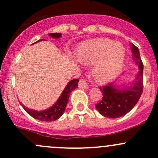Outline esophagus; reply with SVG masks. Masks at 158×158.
<instances>
[{
  "label": "esophagus",
  "mask_w": 158,
  "mask_h": 158,
  "mask_svg": "<svg viewBox=\"0 0 158 158\" xmlns=\"http://www.w3.org/2000/svg\"><path fill=\"white\" fill-rule=\"evenodd\" d=\"M79 88L80 89H88L89 88V85H87V82L85 81V79H80L79 82Z\"/></svg>",
  "instance_id": "34e87169"
}]
</instances>
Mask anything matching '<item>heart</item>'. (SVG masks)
<instances>
[{
  "label": "heart",
  "instance_id": "heart-1",
  "mask_svg": "<svg viewBox=\"0 0 158 158\" xmlns=\"http://www.w3.org/2000/svg\"><path fill=\"white\" fill-rule=\"evenodd\" d=\"M76 54L83 64H94V77L100 82L114 79L122 70L125 60L124 47L106 38L83 43L78 47Z\"/></svg>",
  "mask_w": 158,
  "mask_h": 158
}]
</instances>
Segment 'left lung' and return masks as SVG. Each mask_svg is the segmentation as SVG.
Listing matches in <instances>:
<instances>
[{
	"mask_svg": "<svg viewBox=\"0 0 158 158\" xmlns=\"http://www.w3.org/2000/svg\"><path fill=\"white\" fill-rule=\"evenodd\" d=\"M131 50L135 63L139 67V72L133 83L124 89H117L111 82L99 88L103 97L95 107L102 115L106 118H116L126 114L135 107L142 94L144 65L138 47L132 44Z\"/></svg>",
	"mask_w": 158,
	"mask_h": 158,
	"instance_id": "8db88e82",
	"label": "left lung"
}]
</instances>
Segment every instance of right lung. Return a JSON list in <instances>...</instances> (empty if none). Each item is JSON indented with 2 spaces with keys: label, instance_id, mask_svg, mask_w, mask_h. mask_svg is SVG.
<instances>
[{
  "label": "right lung",
  "instance_id": "1",
  "mask_svg": "<svg viewBox=\"0 0 158 158\" xmlns=\"http://www.w3.org/2000/svg\"><path fill=\"white\" fill-rule=\"evenodd\" d=\"M49 35L50 36H52V38H60V36H62L60 33H49ZM41 40H40L37 42ZM78 82H79V79H73V80L70 81L69 82H68L67 85H66V88L64 89L63 92H62L61 95H60V98H58L56 102L52 107H50L49 109L47 110L39 111H36V110L30 109H28V108L25 107L24 106H23L20 102V103L22 106V107L23 108V109H24L30 115H31L32 117L34 118L38 119V120L40 121H44V122H52V121L57 120V119L60 118L63 115V112H64L65 111V109H66V105H67L70 93L72 92V91L74 90L76 88H77Z\"/></svg>",
  "mask_w": 158,
  "mask_h": 158
}]
</instances>
